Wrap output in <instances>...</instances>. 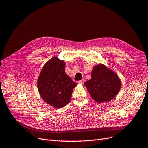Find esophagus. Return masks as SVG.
Listing matches in <instances>:
<instances>
[{"label":"esophagus","mask_w":148,"mask_h":148,"mask_svg":"<svg viewBox=\"0 0 148 148\" xmlns=\"http://www.w3.org/2000/svg\"><path fill=\"white\" fill-rule=\"evenodd\" d=\"M84 79H82V80H80V81H79L78 82V83H80V84H84Z\"/></svg>","instance_id":"1"}]
</instances>
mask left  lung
Segmentation results:
<instances>
[{
    "label": "left lung",
    "mask_w": 148,
    "mask_h": 148,
    "mask_svg": "<svg viewBox=\"0 0 148 148\" xmlns=\"http://www.w3.org/2000/svg\"><path fill=\"white\" fill-rule=\"evenodd\" d=\"M92 99L97 102H108L117 96L121 82L114 71L99 64L94 66L91 79L84 83Z\"/></svg>",
    "instance_id": "obj_1"
}]
</instances>
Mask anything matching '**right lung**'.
<instances>
[{
	"instance_id": "right-lung-1",
	"label": "right lung",
	"mask_w": 148,
	"mask_h": 148,
	"mask_svg": "<svg viewBox=\"0 0 148 148\" xmlns=\"http://www.w3.org/2000/svg\"><path fill=\"white\" fill-rule=\"evenodd\" d=\"M65 66L64 61L53 57L44 65L38 79V89L42 99L56 108L69 104L77 86L65 73Z\"/></svg>"
}]
</instances>
